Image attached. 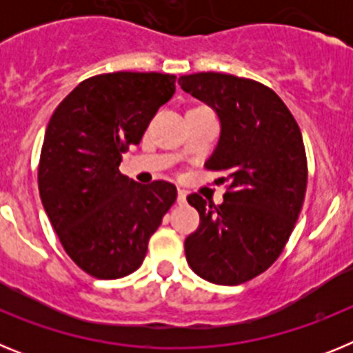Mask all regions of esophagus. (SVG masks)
<instances>
[{"label":"esophagus","instance_id":"1","mask_svg":"<svg viewBox=\"0 0 353 353\" xmlns=\"http://www.w3.org/2000/svg\"><path fill=\"white\" fill-rule=\"evenodd\" d=\"M179 203H185L187 199V191H183V189H179Z\"/></svg>","mask_w":353,"mask_h":353}]
</instances>
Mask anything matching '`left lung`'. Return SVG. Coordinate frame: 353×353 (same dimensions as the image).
Wrapping results in <instances>:
<instances>
[{"label":"left lung","mask_w":353,"mask_h":353,"mask_svg":"<svg viewBox=\"0 0 353 353\" xmlns=\"http://www.w3.org/2000/svg\"><path fill=\"white\" fill-rule=\"evenodd\" d=\"M179 84L219 117V143L205 168L228 182L217 207L196 192L187 196L199 212L198 230L185 239L187 263L215 285H242L277 260L299 219L307 185L301 129L258 81L199 72Z\"/></svg>","instance_id":"obj_1"}]
</instances>
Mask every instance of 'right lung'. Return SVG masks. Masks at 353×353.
<instances>
[{
  "mask_svg": "<svg viewBox=\"0 0 353 353\" xmlns=\"http://www.w3.org/2000/svg\"><path fill=\"white\" fill-rule=\"evenodd\" d=\"M176 77L113 72L83 81L56 108L43 136L39 191L74 263L97 279L139 269L150 236L176 199L164 180L141 185L120 173L150 120L174 93Z\"/></svg>",
  "mask_w": 353,
  "mask_h": 353,
  "instance_id": "add662e5",
  "label": "right lung"
}]
</instances>
